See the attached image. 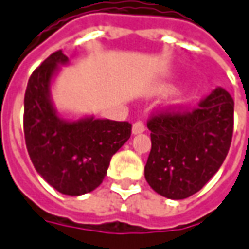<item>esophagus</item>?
<instances>
[{"instance_id": "1", "label": "esophagus", "mask_w": 249, "mask_h": 249, "mask_svg": "<svg viewBox=\"0 0 249 249\" xmlns=\"http://www.w3.org/2000/svg\"><path fill=\"white\" fill-rule=\"evenodd\" d=\"M145 131V124L142 122H136L133 124V134H140V133H144Z\"/></svg>"}]
</instances>
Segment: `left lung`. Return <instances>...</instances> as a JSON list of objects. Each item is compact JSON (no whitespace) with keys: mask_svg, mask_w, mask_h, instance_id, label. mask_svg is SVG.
<instances>
[{"mask_svg":"<svg viewBox=\"0 0 249 249\" xmlns=\"http://www.w3.org/2000/svg\"><path fill=\"white\" fill-rule=\"evenodd\" d=\"M234 101L215 89L197 108L168 107L151 115L152 148L145 179L153 191L173 200L195 195L219 170L229 152Z\"/></svg>","mask_w":249,"mask_h":249,"instance_id":"left-lung-1","label":"left lung"}]
</instances>
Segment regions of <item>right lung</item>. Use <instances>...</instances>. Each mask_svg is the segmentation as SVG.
Segmentation results:
<instances>
[{
	"mask_svg": "<svg viewBox=\"0 0 249 249\" xmlns=\"http://www.w3.org/2000/svg\"><path fill=\"white\" fill-rule=\"evenodd\" d=\"M63 52L52 53L31 74L24 94L23 128L35 170L56 191L81 196L103 182L113 153L131 136V123L108 119L61 121L52 107L49 86Z\"/></svg>",
	"mask_w": 249,
	"mask_h": 249,
	"instance_id": "obj_1",
	"label": "right lung"
}]
</instances>
